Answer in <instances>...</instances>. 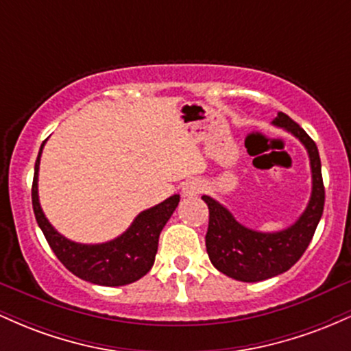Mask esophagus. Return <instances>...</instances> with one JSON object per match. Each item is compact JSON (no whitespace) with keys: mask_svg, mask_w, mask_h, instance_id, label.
Segmentation results:
<instances>
[{"mask_svg":"<svg viewBox=\"0 0 351 351\" xmlns=\"http://www.w3.org/2000/svg\"><path fill=\"white\" fill-rule=\"evenodd\" d=\"M201 191H203V184L198 180H189L183 186V196H186V198H193V196L199 195Z\"/></svg>","mask_w":351,"mask_h":351,"instance_id":"obj_1","label":"esophagus"}]
</instances>
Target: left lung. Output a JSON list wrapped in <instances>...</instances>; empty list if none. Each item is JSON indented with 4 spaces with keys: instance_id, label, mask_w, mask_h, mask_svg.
<instances>
[{
    "instance_id": "obj_1",
    "label": "left lung",
    "mask_w": 351,
    "mask_h": 351,
    "mask_svg": "<svg viewBox=\"0 0 351 351\" xmlns=\"http://www.w3.org/2000/svg\"><path fill=\"white\" fill-rule=\"evenodd\" d=\"M272 125L295 136L305 147L310 160L312 193L299 219L282 231H256L241 224L219 201L208 195L201 196L209 209L206 232L209 261L217 271L241 282H261L289 271L308 247L324 213L325 189L315 142L300 125L282 112L272 120Z\"/></svg>"
}]
</instances>
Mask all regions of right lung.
<instances>
[{"label": "right lung", "instance_id": "add662e5", "mask_svg": "<svg viewBox=\"0 0 351 351\" xmlns=\"http://www.w3.org/2000/svg\"><path fill=\"white\" fill-rule=\"evenodd\" d=\"M44 145L46 142H43L39 148L38 160L34 165L31 193H33L36 221L58 259L74 276L90 284L119 287V285H127L142 279L155 263L160 232L178 206L180 195H173L156 206L145 209L132 221L127 231L117 236L115 239L99 244L75 243L56 231L39 203L38 180Z\"/></svg>", "mask_w": 351, "mask_h": 351}]
</instances>
